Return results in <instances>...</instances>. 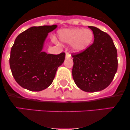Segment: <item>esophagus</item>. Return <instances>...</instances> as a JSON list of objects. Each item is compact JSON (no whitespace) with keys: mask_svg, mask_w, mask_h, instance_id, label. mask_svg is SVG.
I'll return each mask as SVG.
<instances>
[{"mask_svg":"<svg viewBox=\"0 0 130 130\" xmlns=\"http://www.w3.org/2000/svg\"><path fill=\"white\" fill-rule=\"evenodd\" d=\"M71 57V54L68 53H66V58L67 59H68V58Z\"/></svg>","mask_w":130,"mask_h":130,"instance_id":"34e87169","label":"esophagus"}]
</instances>
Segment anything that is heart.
I'll return each mask as SVG.
<instances>
[{
    "mask_svg": "<svg viewBox=\"0 0 130 130\" xmlns=\"http://www.w3.org/2000/svg\"><path fill=\"white\" fill-rule=\"evenodd\" d=\"M58 38L60 42L72 43L71 46L73 50L79 52L87 49L92 44L94 35L90 29L71 28L59 30Z\"/></svg>",
    "mask_w": 130,
    "mask_h": 130,
    "instance_id": "1",
    "label": "heart"
}]
</instances>
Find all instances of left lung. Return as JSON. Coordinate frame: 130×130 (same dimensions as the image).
I'll use <instances>...</instances> for the list:
<instances>
[{"label": "left lung", "mask_w": 130, "mask_h": 130, "mask_svg": "<svg viewBox=\"0 0 130 130\" xmlns=\"http://www.w3.org/2000/svg\"><path fill=\"white\" fill-rule=\"evenodd\" d=\"M94 41L79 53L73 54V78L82 90L95 92L109 86L117 70V49L111 37L93 26Z\"/></svg>", "instance_id": "1"}]
</instances>
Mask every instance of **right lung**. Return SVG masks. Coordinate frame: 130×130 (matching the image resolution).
Instances as JSON below:
<instances>
[{
    "instance_id": "obj_1",
    "label": "right lung",
    "mask_w": 130,
    "mask_h": 130,
    "mask_svg": "<svg viewBox=\"0 0 130 130\" xmlns=\"http://www.w3.org/2000/svg\"><path fill=\"white\" fill-rule=\"evenodd\" d=\"M57 27H32L16 37L10 52V66L14 79L22 87L38 92L53 83L65 53L47 54L42 50L48 33Z\"/></svg>"
}]
</instances>
